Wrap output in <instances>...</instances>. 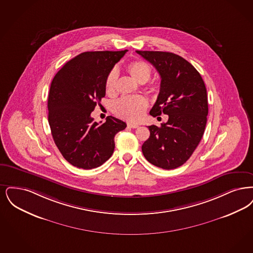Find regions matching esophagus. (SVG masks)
<instances>
[{
  "label": "esophagus",
  "mask_w": 253,
  "mask_h": 253,
  "mask_svg": "<svg viewBox=\"0 0 253 253\" xmlns=\"http://www.w3.org/2000/svg\"><path fill=\"white\" fill-rule=\"evenodd\" d=\"M127 126L130 128H137L139 126L138 124H132V123H127Z\"/></svg>",
  "instance_id": "obj_1"
}]
</instances>
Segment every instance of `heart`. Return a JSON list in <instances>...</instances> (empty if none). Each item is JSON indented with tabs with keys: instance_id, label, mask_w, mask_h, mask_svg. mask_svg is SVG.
<instances>
[{
	"instance_id": "obj_1",
	"label": "heart",
	"mask_w": 253,
	"mask_h": 253,
	"mask_svg": "<svg viewBox=\"0 0 253 253\" xmlns=\"http://www.w3.org/2000/svg\"><path fill=\"white\" fill-rule=\"evenodd\" d=\"M126 70L136 81L144 83L152 75V69L143 60H133L126 64ZM117 73L111 71L106 77L105 89L108 94H113L116 89ZM147 107V100L141 95L126 96L118 100L114 106L113 111L119 117L127 121H139L144 114Z\"/></svg>"
}]
</instances>
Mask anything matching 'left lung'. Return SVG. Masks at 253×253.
Segmentation results:
<instances>
[{"instance_id":"8db88e82","label":"left lung","mask_w":253,"mask_h":253,"mask_svg":"<svg viewBox=\"0 0 253 253\" xmlns=\"http://www.w3.org/2000/svg\"><path fill=\"white\" fill-rule=\"evenodd\" d=\"M136 52L156 68L162 79L150 115H168L161 126H148L150 136L142 151L155 166L175 169L186 163L203 136L208 115L206 87L197 69L183 57L169 52Z\"/></svg>"}]
</instances>
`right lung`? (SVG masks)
<instances>
[{
  "label": "right lung",
  "instance_id": "obj_1",
  "mask_svg": "<svg viewBox=\"0 0 253 253\" xmlns=\"http://www.w3.org/2000/svg\"><path fill=\"white\" fill-rule=\"evenodd\" d=\"M126 52L82 53L68 61L51 83L48 121L52 136L64 159L77 168L92 169L106 163L114 151L115 135L126 127L112 116L101 125L90 117L106 95V77Z\"/></svg>",
  "mask_w": 253,
  "mask_h": 253
}]
</instances>
